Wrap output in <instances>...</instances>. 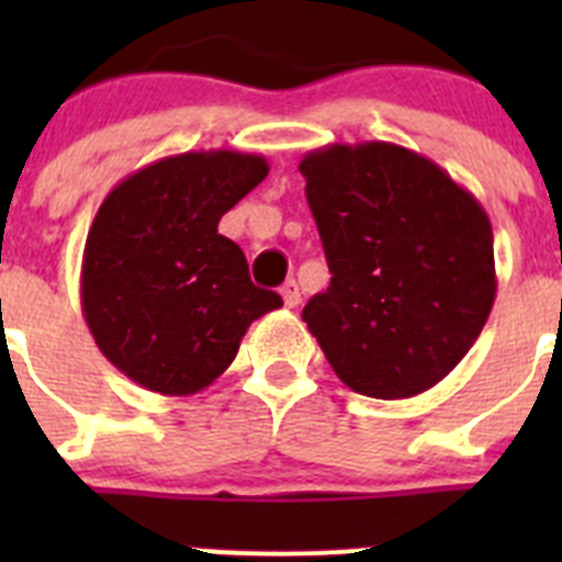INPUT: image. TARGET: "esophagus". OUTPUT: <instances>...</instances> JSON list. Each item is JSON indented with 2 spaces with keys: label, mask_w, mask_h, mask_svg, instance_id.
<instances>
[{
  "label": "esophagus",
  "mask_w": 562,
  "mask_h": 562,
  "mask_svg": "<svg viewBox=\"0 0 562 562\" xmlns=\"http://www.w3.org/2000/svg\"><path fill=\"white\" fill-rule=\"evenodd\" d=\"M281 297H284V306H290V310H295V306L301 304V290H297L295 281H286V284L281 286Z\"/></svg>",
  "instance_id": "34e87169"
}]
</instances>
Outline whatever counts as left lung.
Segmentation results:
<instances>
[{"label": "left lung", "instance_id": "left-lung-1", "mask_svg": "<svg viewBox=\"0 0 562 562\" xmlns=\"http://www.w3.org/2000/svg\"><path fill=\"white\" fill-rule=\"evenodd\" d=\"M297 168L331 272L301 317L329 366L374 400L434 389L493 310L486 211L434 160L394 143H335Z\"/></svg>", "mask_w": 562, "mask_h": 562}]
</instances>
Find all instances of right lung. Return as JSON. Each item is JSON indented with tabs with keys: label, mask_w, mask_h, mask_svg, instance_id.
I'll list each match as a JSON object with an SVG mask.
<instances>
[{
	"label": "right lung",
	"mask_w": 562,
	"mask_h": 562,
	"mask_svg": "<svg viewBox=\"0 0 562 562\" xmlns=\"http://www.w3.org/2000/svg\"><path fill=\"white\" fill-rule=\"evenodd\" d=\"M270 173L261 154L162 157L109 191L89 227L81 310L114 369L154 394L207 389L256 317L284 304L250 281L220 220Z\"/></svg>",
	"instance_id": "right-lung-1"
}]
</instances>
